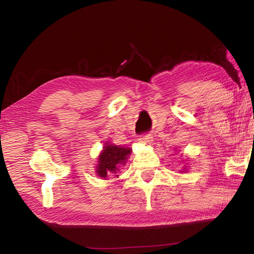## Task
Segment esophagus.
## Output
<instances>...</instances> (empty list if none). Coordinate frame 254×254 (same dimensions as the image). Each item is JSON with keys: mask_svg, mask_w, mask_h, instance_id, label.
<instances>
[{"mask_svg": "<svg viewBox=\"0 0 254 254\" xmlns=\"http://www.w3.org/2000/svg\"><path fill=\"white\" fill-rule=\"evenodd\" d=\"M152 141V136L150 134H143L139 137V142L143 144H151Z\"/></svg>", "mask_w": 254, "mask_h": 254, "instance_id": "1", "label": "esophagus"}]
</instances>
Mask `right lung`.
Returning a JSON list of instances; mask_svg holds the SVG:
<instances>
[{"instance_id": "right-lung-1", "label": "right lung", "mask_w": 254, "mask_h": 254, "mask_svg": "<svg viewBox=\"0 0 254 254\" xmlns=\"http://www.w3.org/2000/svg\"><path fill=\"white\" fill-rule=\"evenodd\" d=\"M131 151L130 148L105 143V147H103L102 152L98 156V163L96 166L98 177L105 179L107 175L117 174V171L120 170V167L126 165L128 158L127 156H130Z\"/></svg>"}]
</instances>
